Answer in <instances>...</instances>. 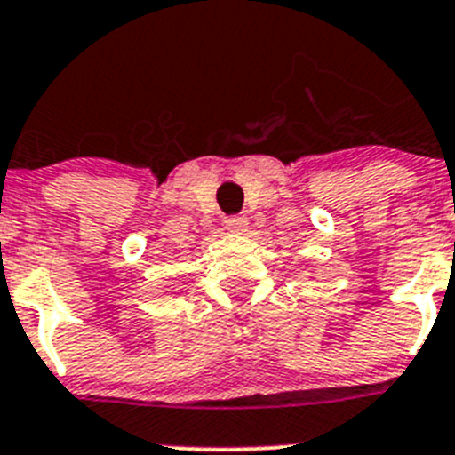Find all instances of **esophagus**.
<instances>
[{
    "mask_svg": "<svg viewBox=\"0 0 455 455\" xmlns=\"http://www.w3.org/2000/svg\"><path fill=\"white\" fill-rule=\"evenodd\" d=\"M246 227H249V218H244V215H233L227 220V228L233 233H244Z\"/></svg>",
    "mask_w": 455,
    "mask_h": 455,
    "instance_id": "obj_1",
    "label": "esophagus"
}]
</instances>
